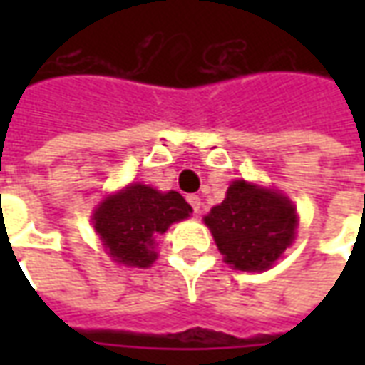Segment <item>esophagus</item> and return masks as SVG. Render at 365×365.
I'll list each match as a JSON object with an SVG mask.
<instances>
[{
    "instance_id": "34e87169",
    "label": "esophagus",
    "mask_w": 365,
    "mask_h": 365,
    "mask_svg": "<svg viewBox=\"0 0 365 365\" xmlns=\"http://www.w3.org/2000/svg\"><path fill=\"white\" fill-rule=\"evenodd\" d=\"M187 203L193 207L195 213H199V207H201V197L199 195H187Z\"/></svg>"
}]
</instances>
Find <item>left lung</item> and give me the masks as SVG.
Returning a JSON list of instances; mask_svg holds the SVG:
<instances>
[{"label":"left lung","mask_w":365,"mask_h":365,"mask_svg":"<svg viewBox=\"0 0 365 365\" xmlns=\"http://www.w3.org/2000/svg\"><path fill=\"white\" fill-rule=\"evenodd\" d=\"M205 225L227 264L262 272L293 242L297 215L287 197L238 180L230 183L221 205L207 215Z\"/></svg>","instance_id":"obj_1"}]
</instances>
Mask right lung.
<instances>
[{
    "label": "right lung",
    "mask_w": 365,
    "mask_h": 365,
    "mask_svg": "<svg viewBox=\"0 0 365 365\" xmlns=\"http://www.w3.org/2000/svg\"><path fill=\"white\" fill-rule=\"evenodd\" d=\"M190 213V203L178 191L160 193L143 183H133L97 207L93 227L113 260L148 268L156 260V238Z\"/></svg>",
    "instance_id": "add662e5"
}]
</instances>
